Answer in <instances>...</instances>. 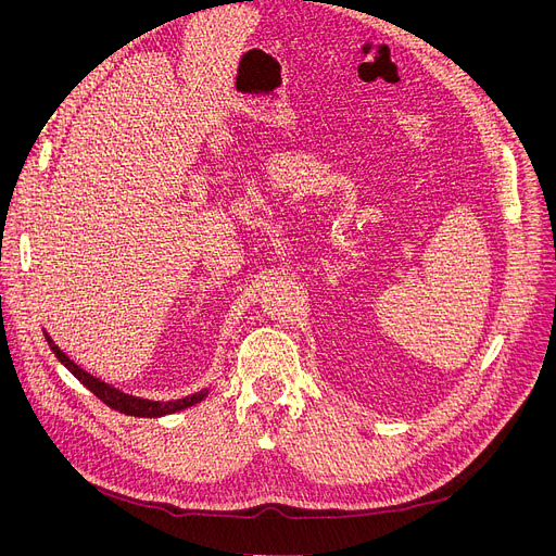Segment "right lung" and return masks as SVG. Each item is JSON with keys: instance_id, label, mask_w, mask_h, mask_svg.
<instances>
[{"instance_id": "obj_1", "label": "right lung", "mask_w": 556, "mask_h": 556, "mask_svg": "<svg viewBox=\"0 0 556 556\" xmlns=\"http://www.w3.org/2000/svg\"><path fill=\"white\" fill-rule=\"evenodd\" d=\"M45 338H47V342H49V346H51V352L55 354V358L61 361L87 390H90L92 394H97L105 405L112 407V410H119V413H124V415H130V417H162V415H170V413L185 410V407L195 405L198 401H202L204 396H207V390H202V392H198V394H191V396H187V399L168 401V403H157V401H146V399L128 396V394H124V392H119V390L110 388L108 383L99 381V378H94V376H90L87 371H83L76 363H72V361L61 352V349H58V346L53 344V340H51L47 333H45Z\"/></svg>"}]
</instances>
